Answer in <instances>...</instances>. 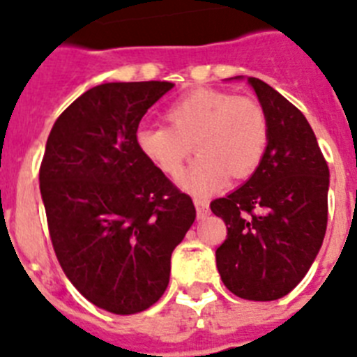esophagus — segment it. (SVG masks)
Here are the masks:
<instances>
[{"label": "esophagus", "instance_id": "1", "mask_svg": "<svg viewBox=\"0 0 357 357\" xmlns=\"http://www.w3.org/2000/svg\"><path fill=\"white\" fill-rule=\"evenodd\" d=\"M195 208H197V216L199 218H206L209 215V204L204 199H195Z\"/></svg>", "mask_w": 357, "mask_h": 357}]
</instances>
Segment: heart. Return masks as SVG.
Wrapping results in <instances>:
<instances>
[{"label":"heart","instance_id":"heart-1","mask_svg":"<svg viewBox=\"0 0 357 357\" xmlns=\"http://www.w3.org/2000/svg\"><path fill=\"white\" fill-rule=\"evenodd\" d=\"M166 124H144L135 146L146 160L169 178H178L191 144L200 155L184 185L206 195L224 184L248 178L261 162L269 144V121L255 97L215 88H197L166 108Z\"/></svg>","mask_w":357,"mask_h":357}]
</instances>
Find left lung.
<instances>
[{
  "label": "left lung",
  "mask_w": 357,
  "mask_h": 357,
  "mask_svg": "<svg viewBox=\"0 0 357 357\" xmlns=\"http://www.w3.org/2000/svg\"><path fill=\"white\" fill-rule=\"evenodd\" d=\"M248 81L266 109L269 144L251 178L211 202L227 227L216 269L238 298L273 301L296 287L324 243L328 166L305 115L260 79Z\"/></svg>",
  "instance_id": "left-lung-1"
}]
</instances>
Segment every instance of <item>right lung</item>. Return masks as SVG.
Returning <instances> with one entry per match:
<instances>
[{
  "label": "right lung",
  "instance_id": "add662e5",
  "mask_svg": "<svg viewBox=\"0 0 357 357\" xmlns=\"http://www.w3.org/2000/svg\"><path fill=\"white\" fill-rule=\"evenodd\" d=\"M167 81L90 88L52 126L39 167L50 240L88 301L114 314L157 303L172 252L195 222L193 200L146 160L135 132Z\"/></svg>",
  "mask_w": 357,
  "mask_h": 357
}]
</instances>
